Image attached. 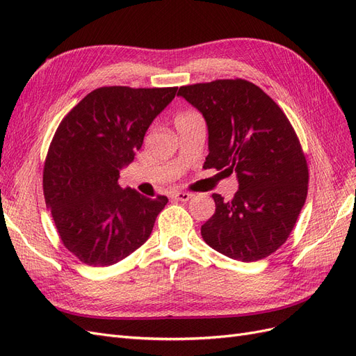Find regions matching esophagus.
I'll list each match as a JSON object with an SVG mask.
<instances>
[{
    "instance_id": "34e87169",
    "label": "esophagus",
    "mask_w": 356,
    "mask_h": 356,
    "mask_svg": "<svg viewBox=\"0 0 356 356\" xmlns=\"http://www.w3.org/2000/svg\"><path fill=\"white\" fill-rule=\"evenodd\" d=\"M172 197L177 199V200H181V202H187L193 197L191 193H187V191H174L172 193Z\"/></svg>"
}]
</instances>
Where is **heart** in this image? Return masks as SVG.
<instances>
[{
	"instance_id": "1",
	"label": "heart",
	"mask_w": 356,
	"mask_h": 356,
	"mask_svg": "<svg viewBox=\"0 0 356 356\" xmlns=\"http://www.w3.org/2000/svg\"><path fill=\"white\" fill-rule=\"evenodd\" d=\"M193 114H196V113H190V111H188V113H182V114H179L178 117H188V115H193ZM178 117H177V118H178Z\"/></svg>"
}]
</instances>
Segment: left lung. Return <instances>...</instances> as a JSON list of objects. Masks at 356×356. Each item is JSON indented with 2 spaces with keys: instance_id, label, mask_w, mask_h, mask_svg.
Instances as JSON below:
<instances>
[{
  "instance_id": "left-lung-1",
  "label": "left lung",
  "mask_w": 356,
  "mask_h": 356,
  "mask_svg": "<svg viewBox=\"0 0 356 356\" xmlns=\"http://www.w3.org/2000/svg\"><path fill=\"white\" fill-rule=\"evenodd\" d=\"M178 95L207 120L204 166L236 174L239 182L229 202L212 195L215 213L202 225L203 241L245 263L273 254L293 232L309 184L307 161L285 113L242 79L182 86Z\"/></svg>"
}]
</instances>
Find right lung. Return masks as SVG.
Here are the masks:
<instances>
[{"label": "right lung", "mask_w": 356, "mask_h": 356, "mask_svg": "<svg viewBox=\"0 0 356 356\" xmlns=\"http://www.w3.org/2000/svg\"><path fill=\"white\" fill-rule=\"evenodd\" d=\"M178 88H99L63 117L53 136L42 190L63 246L88 266L115 264L144 245L166 196L118 186L147 129Z\"/></svg>", "instance_id": "add662e5"}]
</instances>
